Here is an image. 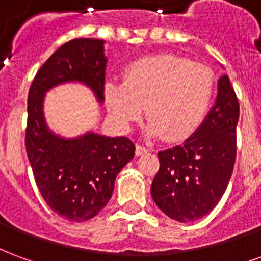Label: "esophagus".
I'll use <instances>...</instances> for the list:
<instances>
[{
	"label": "esophagus",
	"instance_id": "obj_1",
	"mask_svg": "<svg viewBox=\"0 0 261 261\" xmlns=\"http://www.w3.org/2000/svg\"><path fill=\"white\" fill-rule=\"evenodd\" d=\"M149 152V149L147 147H144V145H140V144H137L136 145V155L137 156H141L144 153Z\"/></svg>",
	"mask_w": 261,
	"mask_h": 261
}]
</instances>
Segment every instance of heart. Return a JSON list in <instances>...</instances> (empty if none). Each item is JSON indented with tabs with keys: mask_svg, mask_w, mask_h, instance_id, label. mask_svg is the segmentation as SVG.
Returning <instances> with one entry per match:
<instances>
[{
	"mask_svg": "<svg viewBox=\"0 0 261 261\" xmlns=\"http://www.w3.org/2000/svg\"><path fill=\"white\" fill-rule=\"evenodd\" d=\"M215 91L211 69L172 54L137 60L125 71L124 84H108L106 100L121 128L142 117L148 137L181 141L201 125Z\"/></svg>",
	"mask_w": 261,
	"mask_h": 261,
	"instance_id": "1",
	"label": "heart"
}]
</instances>
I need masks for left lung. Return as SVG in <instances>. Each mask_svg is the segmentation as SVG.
Instances as JSON below:
<instances>
[{
    "label": "left lung",
    "mask_w": 261,
    "mask_h": 261,
    "mask_svg": "<svg viewBox=\"0 0 261 261\" xmlns=\"http://www.w3.org/2000/svg\"><path fill=\"white\" fill-rule=\"evenodd\" d=\"M239 103L228 75L218 80L217 99L201 125L181 145L158 152L159 170L151 196L179 222L213 211L229 183L236 158Z\"/></svg>",
    "instance_id": "8db88e82"
}]
</instances>
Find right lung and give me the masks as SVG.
I'll return each mask as SVG.
<instances>
[{"label": "right lung", "mask_w": 261, "mask_h": 261, "mask_svg": "<svg viewBox=\"0 0 261 261\" xmlns=\"http://www.w3.org/2000/svg\"><path fill=\"white\" fill-rule=\"evenodd\" d=\"M106 64L105 40L74 39L50 56L29 89L28 158L44 201L71 222L93 218L108 204L114 180L134 158L136 145L127 137L93 131L72 138L56 134L44 117V96L56 86L78 82L88 86L102 105Z\"/></svg>", "instance_id": "add662e5"}]
</instances>
